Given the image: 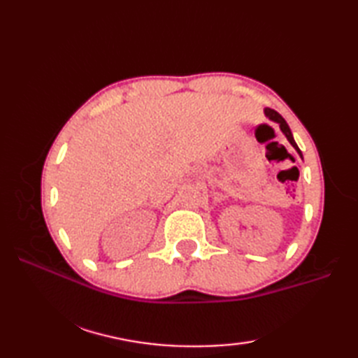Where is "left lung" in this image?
<instances>
[{"mask_svg":"<svg viewBox=\"0 0 358 358\" xmlns=\"http://www.w3.org/2000/svg\"><path fill=\"white\" fill-rule=\"evenodd\" d=\"M264 115H266V118H269L271 121H273V123H277L278 126H280V131L285 134V136L287 138V141L291 143V146L296 150V154L300 155V158L303 159V154H301V150L299 149V146H296V143H295V140H294V136H292V132H291V129H289V126H287V123L285 121V118L280 115L278 112H275L273 109H269V108H266L264 109Z\"/></svg>","mask_w":358,"mask_h":358,"instance_id":"obj_1","label":"left lung"}]
</instances>
